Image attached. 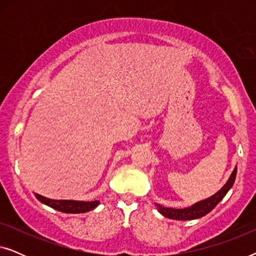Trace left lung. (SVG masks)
<instances>
[{
	"label": "left lung",
	"mask_w": 256,
	"mask_h": 256,
	"mask_svg": "<svg viewBox=\"0 0 256 256\" xmlns=\"http://www.w3.org/2000/svg\"><path fill=\"white\" fill-rule=\"evenodd\" d=\"M236 166L234 168V170L230 174L228 180L226 182L225 185L220 188V190L214 194L211 197L202 199L200 202H194L192 206H188V208H164V206L157 204V211H158L160 214L166 216L169 219L174 220H194V219H199L202 216H204L212 211L213 208H216V205L222 202V199L225 197L227 192L230 190V188L233 186L234 180H236Z\"/></svg>",
	"instance_id": "8db88e82"
}]
</instances>
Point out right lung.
<instances>
[{
  "label": "right lung",
  "mask_w": 256,
  "mask_h": 256,
  "mask_svg": "<svg viewBox=\"0 0 256 256\" xmlns=\"http://www.w3.org/2000/svg\"><path fill=\"white\" fill-rule=\"evenodd\" d=\"M36 198L43 204L64 213H85L92 211L100 204L99 200L84 202V200H72V199H51L38 194H34Z\"/></svg>",
  "instance_id": "right-lung-1"
}]
</instances>
